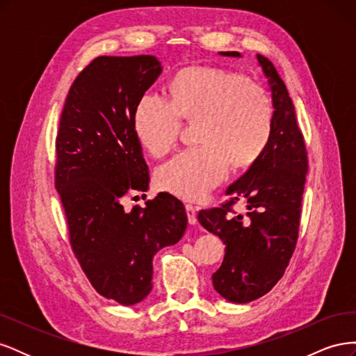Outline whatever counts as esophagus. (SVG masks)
<instances>
[{
    "label": "esophagus",
    "mask_w": 356,
    "mask_h": 356,
    "mask_svg": "<svg viewBox=\"0 0 356 356\" xmlns=\"http://www.w3.org/2000/svg\"><path fill=\"white\" fill-rule=\"evenodd\" d=\"M186 211H187L188 222L196 224L197 222V207H195V204H186Z\"/></svg>",
    "instance_id": "34e87169"
}]
</instances>
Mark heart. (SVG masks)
I'll use <instances>...</instances> for the list:
<instances>
[{
    "instance_id": "b5f03b06",
    "label": "heart",
    "mask_w": 356,
    "mask_h": 356,
    "mask_svg": "<svg viewBox=\"0 0 356 356\" xmlns=\"http://www.w3.org/2000/svg\"><path fill=\"white\" fill-rule=\"evenodd\" d=\"M172 102L144 93L134 111L138 141L154 156L175 145L181 117L199 124L202 147L168 160L156 172L157 186L186 200H199L229 175L230 166L248 168L273 134L275 106L263 86L218 67H190L170 84Z\"/></svg>"
}]
</instances>
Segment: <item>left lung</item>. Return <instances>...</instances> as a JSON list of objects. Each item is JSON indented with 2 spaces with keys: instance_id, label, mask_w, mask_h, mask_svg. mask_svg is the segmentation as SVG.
Listing matches in <instances>:
<instances>
[{
  "instance_id": "1",
  "label": "left lung",
  "mask_w": 356,
  "mask_h": 356,
  "mask_svg": "<svg viewBox=\"0 0 356 356\" xmlns=\"http://www.w3.org/2000/svg\"><path fill=\"white\" fill-rule=\"evenodd\" d=\"M220 55L242 58L239 51ZM257 60L272 92V138L264 153L225 190L230 200L197 215L203 227L225 243L224 260L212 275V284L232 303L263 297L282 277L296 250L307 175L306 145L293 99L273 63L261 55H257ZM236 201L245 202L246 216L231 213Z\"/></svg>"
}]
</instances>
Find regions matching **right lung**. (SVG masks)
<instances>
[{
  "label": "right lung",
  "instance_id": "obj_1",
  "mask_svg": "<svg viewBox=\"0 0 356 356\" xmlns=\"http://www.w3.org/2000/svg\"><path fill=\"white\" fill-rule=\"evenodd\" d=\"M163 71L156 56H99L72 83L56 138L55 184L72 251L93 288L123 306L153 288V258L187 229L169 193L127 211L131 191H147L148 166L134 131L139 98Z\"/></svg>",
  "mask_w": 356,
  "mask_h": 356
}]
</instances>
